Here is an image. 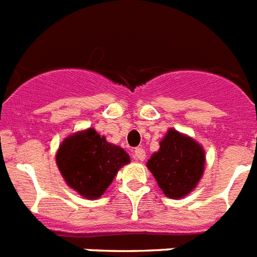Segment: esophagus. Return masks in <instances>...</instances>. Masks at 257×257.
I'll return each mask as SVG.
<instances>
[{"mask_svg":"<svg viewBox=\"0 0 257 257\" xmlns=\"http://www.w3.org/2000/svg\"><path fill=\"white\" fill-rule=\"evenodd\" d=\"M134 159L135 161H145L146 159V151L143 149H141V147H138V149L134 150Z\"/></svg>","mask_w":257,"mask_h":257,"instance_id":"obj_1","label":"esophagus"}]
</instances>
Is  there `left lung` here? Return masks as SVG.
<instances>
[{
  "mask_svg": "<svg viewBox=\"0 0 257 257\" xmlns=\"http://www.w3.org/2000/svg\"><path fill=\"white\" fill-rule=\"evenodd\" d=\"M204 150L194 139L168 130L161 149L147 162L158 184L168 198L179 199L194 190L204 171Z\"/></svg>",
  "mask_w": 257,
  "mask_h": 257,
  "instance_id": "obj_1",
  "label": "left lung"
}]
</instances>
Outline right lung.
Wrapping results in <instances>:
<instances>
[{
  "mask_svg": "<svg viewBox=\"0 0 257 257\" xmlns=\"http://www.w3.org/2000/svg\"><path fill=\"white\" fill-rule=\"evenodd\" d=\"M55 159L66 183L89 199L99 198L119 168L130 162L124 150L108 143L94 128L65 139Z\"/></svg>",
  "mask_w": 257,
  "mask_h": 257,
  "instance_id": "right-lung-1",
  "label": "right lung"
}]
</instances>
